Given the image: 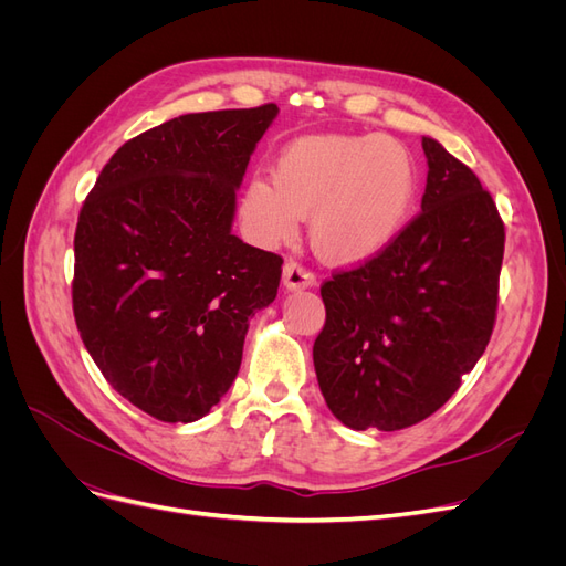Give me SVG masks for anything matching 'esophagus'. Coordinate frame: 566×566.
<instances>
[{"instance_id":"1","label":"esophagus","mask_w":566,"mask_h":566,"mask_svg":"<svg viewBox=\"0 0 566 566\" xmlns=\"http://www.w3.org/2000/svg\"><path fill=\"white\" fill-rule=\"evenodd\" d=\"M316 283V276L314 273L306 269V266H302L300 262H295V260H287L285 262V266H283V285L287 287V290H300V287H310V285H314Z\"/></svg>"}]
</instances>
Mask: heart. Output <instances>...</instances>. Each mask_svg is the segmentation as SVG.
<instances>
[{
	"label": "heart",
	"instance_id": "b5f03b06",
	"mask_svg": "<svg viewBox=\"0 0 566 566\" xmlns=\"http://www.w3.org/2000/svg\"><path fill=\"white\" fill-rule=\"evenodd\" d=\"M418 163L385 134H316L287 144L271 165V184L245 186L241 214L262 245L293 241L310 214L316 252L361 262L399 235L418 198Z\"/></svg>",
	"mask_w": 566,
	"mask_h": 566
}]
</instances>
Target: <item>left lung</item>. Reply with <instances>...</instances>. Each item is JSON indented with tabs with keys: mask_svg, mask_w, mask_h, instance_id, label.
Returning <instances> with one entry per match:
<instances>
[{
	"mask_svg": "<svg viewBox=\"0 0 566 566\" xmlns=\"http://www.w3.org/2000/svg\"><path fill=\"white\" fill-rule=\"evenodd\" d=\"M422 210L394 241L323 281L314 342L323 399L352 430H406L447 403L499 312L505 227L472 169L422 136Z\"/></svg>",
	"mask_w": 566,
	"mask_h": 566,
	"instance_id": "1",
	"label": "left lung"
}]
</instances>
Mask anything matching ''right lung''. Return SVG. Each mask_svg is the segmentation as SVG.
Masks as SVG:
<instances>
[{"label":"right lung","mask_w":566,"mask_h":566,"mask_svg":"<svg viewBox=\"0 0 566 566\" xmlns=\"http://www.w3.org/2000/svg\"><path fill=\"white\" fill-rule=\"evenodd\" d=\"M279 106L179 115L119 146L75 229L73 314L108 385L163 422H193L241 368L248 318L283 256L231 233L235 188Z\"/></svg>","instance_id":"obj_1"}]
</instances>
